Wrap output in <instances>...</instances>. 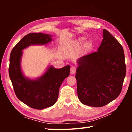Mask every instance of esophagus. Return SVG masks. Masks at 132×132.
<instances>
[{"label": "esophagus", "mask_w": 132, "mask_h": 132, "mask_svg": "<svg viewBox=\"0 0 132 132\" xmlns=\"http://www.w3.org/2000/svg\"><path fill=\"white\" fill-rule=\"evenodd\" d=\"M76 68H75V66H72L70 68V73L72 74H75V72H76Z\"/></svg>", "instance_id": "esophagus-1"}]
</instances>
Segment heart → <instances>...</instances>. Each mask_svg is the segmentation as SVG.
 <instances>
[{"mask_svg": "<svg viewBox=\"0 0 132 132\" xmlns=\"http://www.w3.org/2000/svg\"><path fill=\"white\" fill-rule=\"evenodd\" d=\"M85 40V38L83 37H81L79 38H78L77 40L75 41L74 43V47L75 49H79L81 45H82L84 41ZM92 42L91 41H87L86 43L85 44V45H84V48H85V50H89L91 48L92 46Z\"/></svg>", "mask_w": 132, "mask_h": 132, "instance_id": "heart-1", "label": "heart"}]
</instances>
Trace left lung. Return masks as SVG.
I'll return each instance as SVG.
<instances>
[{"label":"left lung","mask_w":132,"mask_h":132,"mask_svg":"<svg viewBox=\"0 0 132 132\" xmlns=\"http://www.w3.org/2000/svg\"><path fill=\"white\" fill-rule=\"evenodd\" d=\"M97 52L79 58L75 75L77 93L83 104L100 107L121 93L126 75L124 49L105 29Z\"/></svg>","instance_id":"1"}]
</instances>
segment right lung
Masks as SVG:
<instances>
[{"label":"right lung","instance_id":"obj_1","mask_svg":"<svg viewBox=\"0 0 132 132\" xmlns=\"http://www.w3.org/2000/svg\"><path fill=\"white\" fill-rule=\"evenodd\" d=\"M52 41V36L42 33H31L25 36L11 52L10 78L17 97L28 106L43 109L53 105L57 102L61 84L70 74V66L55 69L50 66L37 79L26 78L21 69L23 50L33 45H45Z\"/></svg>","mask_w":132,"mask_h":132}]
</instances>
